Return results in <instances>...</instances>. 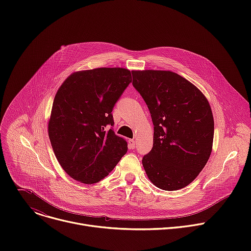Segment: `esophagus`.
<instances>
[{
	"mask_svg": "<svg viewBox=\"0 0 251 251\" xmlns=\"http://www.w3.org/2000/svg\"><path fill=\"white\" fill-rule=\"evenodd\" d=\"M135 140L134 139H129L128 140V147L129 149H134L135 148Z\"/></svg>",
	"mask_w": 251,
	"mask_h": 251,
	"instance_id": "34e87169",
	"label": "esophagus"
}]
</instances>
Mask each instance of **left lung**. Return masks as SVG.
Returning a JSON list of instances; mask_svg holds the SVG:
<instances>
[{"label": "left lung", "instance_id": "1", "mask_svg": "<svg viewBox=\"0 0 251 251\" xmlns=\"http://www.w3.org/2000/svg\"><path fill=\"white\" fill-rule=\"evenodd\" d=\"M132 75L154 124L153 148L143 157V167L157 188L183 189L211 153L214 122L209 103L198 87L173 71L134 70Z\"/></svg>", "mask_w": 251, "mask_h": 251}]
</instances>
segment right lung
<instances>
[{
  "mask_svg": "<svg viewBox=\"0 0 251 251\" xmlns=\"http://www.w3.org/2000/svg\"><path fill=\"white\" fill-rule=\"evenodd\" d=\"M131 81L126 68L101 67L76 71L58 88L49 137L58 163L75 180L101 181L126 154L127 142L110 126L113 107Z\"/></svg>",
  "mask_w": 251,
  "mask_h": 251,
  "instance_id": "add662e5",
  "label": "right lung"
}]
</instances>
